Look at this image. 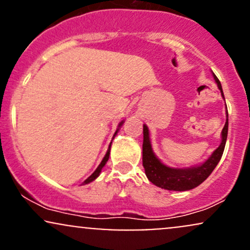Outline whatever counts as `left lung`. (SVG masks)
Wrapping results in <instances>:
<instances>
[{"label":"left lung","mask_w":250,"mask_h":250,"mask_svg":"<svg viewBox=\"0 0 250 250\" xmlns=\"http://www.w3.org/2000/svg\"><path fill=\"white\" fill-rule=\"evenodd\" d=\"M213 76L217 87L220 89L221 95L225 99L222 87H221V82L214 73ZM226 114L227 120L225 127L221 131V143L219 147L215 149L213 154L205 162L201 163L199 166L189 168H173L166 166L165 163L160 161L156 155H155L153 148H151L149 129L147 125H143L142 162L148 180L151 183H154L155 186H157V187L175 191L190 190V189H194L197 186H200L211 174V171L214 170L217 163L220 162L221 157H222L227 141V135H228V110H227Z\"/></svg>","instance_id":"8db88e82"}]
</instances>
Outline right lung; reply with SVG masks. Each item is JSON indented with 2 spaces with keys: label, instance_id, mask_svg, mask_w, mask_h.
<instances>
[{
  "label": "right lung",
  "instance_id": "right-lung-1",
  "mask_svg": "<svg viewBox=\"0 0 250 250\" xmlns=\"http://www.w3.org/2000/svg\"><path fill=\"white\" fill-rule=\"evenodd\" d=\"M123 123H125V120H122L121 122L119 123V127H117V129H116V131H115V134H114V137L116 136V134H117V131L120 130V128L122 127V125ZM113 137V139H114ZM111 141H113V140H111ZM110 147H111V142H110V145H109V148H108V150H107V153H105V155H104V157H103V160L101 161V163H100L99 165V167L96 168V170L94 171L93 174L90 175V176L88 177L87 180L84 181V182H83V185H88V183H90V182H93L94 180H96L97 177H99V175L101 174V170H102V168L104 167L105 166V163H107V161H108V159H109V155H110Z\"/></svg>",
  "mask_w": 250,
  "mask_h": 250
}]
</instances>
